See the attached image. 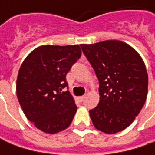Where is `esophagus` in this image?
<instances>
[{
  "label": "esophagus",
  "instance_id": "esophagus-1",
  "mask_svg": "<svg viewBox=\"0 0 155 155\" xmlns=\"http://www.w3.org/2000/svg\"><path fill=\"white\" fill-rule=\"evenodd\" d=\"M84 99H85V96H81V97H78V100H79L80 102H82Z\"/></svg>",
  "mask_w": 155,
  "mask_h": 155
}]
</instances>
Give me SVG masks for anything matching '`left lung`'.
<instances>
[{"label":"left lung","mask_w":155,"mask_h":155,"mask_svg":"<svg viewBox=\"0 0 155 155\" xmlns=\"http://www.w3.org/2000/svg\"><path fill=\"white\" fill-rule=\"evenodd\" d=\"M81 47L99 81V104L89 111L94 127L110 135L125 130L147 99L148 77L144 61L123 41L81 44Z\"/></svg>","instance_id":"8db88e82"}]
</instances>
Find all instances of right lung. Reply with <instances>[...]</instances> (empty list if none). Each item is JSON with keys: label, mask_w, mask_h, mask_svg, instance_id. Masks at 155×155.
I'll list each match as a JSON object with an SVG mask.
<instances>
[{"label": "right lung", "mask_w": 155, "mask_h": 155, "mask_svg": "<svg viewBox=\"0 0 155 155\" xmlns=\"http://www.w3.org/2000/svg\"><path fill=\"white\" fill-rule=\"evenodd\" d=\"M75 45H41L25 57L19 70L16 94L27 119L39 130L56 134L72 123L77 106L68 87L66 74L81 57Z\"/></svg>", "instance_id": "add662e5"}]
</instances>
